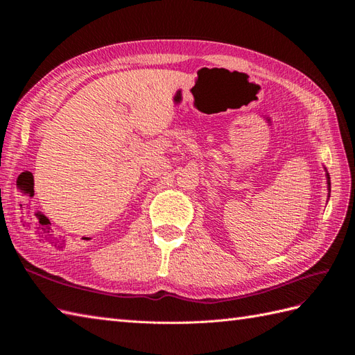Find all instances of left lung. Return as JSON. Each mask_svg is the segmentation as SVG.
<instances>
[{
  "label": "left lung",
  "instance_id": "obj_1",
  "mask_svg": "<svg viewBox=\"0 0 355 355\" xmlns=\"http://www.w3.org/2000/svg\"><path fill=\"white\" fill-rule=\"evenodd\" d=\"M327 185H329V188H330V176H329V173H327Z\"/></svg>",
  "mask_w": 355,
  "mask_h": 355
}]
</instances>
